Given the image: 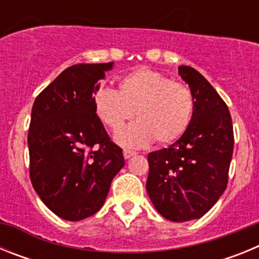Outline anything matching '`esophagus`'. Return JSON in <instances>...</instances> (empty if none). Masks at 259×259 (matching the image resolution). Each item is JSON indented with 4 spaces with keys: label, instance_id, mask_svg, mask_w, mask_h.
Segmentation results:
<instances>
[{
    "label": "esophagus",
    "instance_id": "obj_1",
    "mask_svg": "<svg viewBox=\"0 0 259 259\" xmlns=\"http://www.w3.org/2000/svg\"><path fill=\"white\" fill-rule=\"evenodd\" d=\"M135 154H136V153H135L134 150H128V149L123 150V155H124L125 159H128V158L132 157V155H135Z\"/></svg>",
    "mask_w": 259,
    "mask_h": 259
}]
</instances>
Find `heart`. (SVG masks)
I'll use <instances>...</instances> for the list:
<instances>
[{
    "label": "heart",
    "instance_id": "b5f03b06",
    "mask_svg": "<svg viewBox=\"0 0 259 259\" xmlns=\"http://www.w3.org/2000/svg\"><path fill=\"white\" fill-rule=\"evenodd\" d=\"M118 88L119 92H97L95 107L98 118L115 134L136 115L139 120L116 137L123 145L140 148L153 140L166 145L188 130L196 104L187 84L149 68H137L119 80Z\"/></svg>",
    "mask_w": 259,
    "mask_h": 259
}]
</instances>
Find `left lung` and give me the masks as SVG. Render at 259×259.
Segmentation results:
<instances>
[{"label":"left lung","mask_w":259,"mask_h":259,"mask_svg":"<svg viewBox=\"0 0 259 259\" xmlns=\"http://www.w3.org/2000/svg\"><path fill=\"white\" fill-rule=\"evenodd\" d=\"M179 74L194 96L188 130L168 148L148 154L146 191L158 212L171 222L206 214L226 191L233 153V127L226 102L197 70Z\"/></svg>","instance_id":"8db88e82"}]
</instances>
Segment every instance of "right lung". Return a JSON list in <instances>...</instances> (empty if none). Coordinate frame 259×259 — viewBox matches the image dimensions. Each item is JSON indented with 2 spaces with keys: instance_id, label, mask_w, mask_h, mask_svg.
Returning a JSON list of instances; mask_svg holds the SVG:
<instances>
[{
  "instance_id": "add662e5",
  "label": "right lung",
  "mask_w": 259,
  "mask_h": 259,
  "mask_svg": "<svg viewBox=\"0 0 259 259\" xmlns=\"http://www.w3.org/2000/svg\"><path fill=\"white\" fill-rule=\"evenodd\" d=\"M109 63L66 68L36 97L28 130L29 178L41 201L59 218L96 214L124 166L95 107Z\"/></svg>"
}]
</instances>
